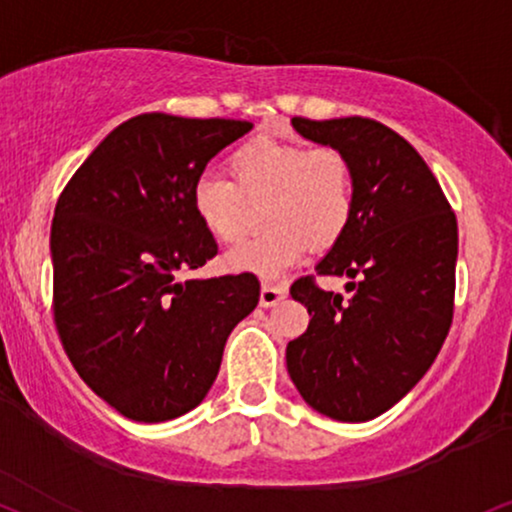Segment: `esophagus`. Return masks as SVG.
<instances>
[{
  "mask_svg": "<svg viewBox=\"0 0 512 512\" xmlns=\"http://www.w3.org/2000/svg\"><path fill=\"white\" fill-rule=\"evenodd\" d=\"M285 296H287V287L273 285V282H263V287H261V306L263 308L275 306L277 301H282Z\"/></svg>",
  "mask_w": 512,
  "mask_h": 512,
  "instance_id": "34e87169",
  "label": "esophagus"
}]
</instances>
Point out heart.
<instances>
[{"label":"heart","instance_id":"obj_1","mask_svg":"<svg viewBox=\"0 0 512 512\" xmlns=\"http://www.w3.org/2000/svg\"><path fill=\"white\" fill-rule=\"evenodd\" d=\"M232 181L220 173L199 175L192 206L218 242L244 237L251 204H263L261 235L227 254V266L275 277L313 249H330L344 237L356 206L353 163L337 147H306L261 135L230 156Z\"/></svg>","mask_w":512,"mask_h":512}]
</instances>
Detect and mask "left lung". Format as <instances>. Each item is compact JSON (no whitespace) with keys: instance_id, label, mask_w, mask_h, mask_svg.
Listing matches in <instances>:
<instances>
[{"instance_id":"left-lung-1","label":"left lung","mask_w":512,"mask_h":512,"mask_svg":"<svg viewBox=\"0 0 512 512\" xmlns=\"http://www.w3.org/2000/svg\"><path fill=\"white\" fill-rule=\"evenodd\" d=\"M306 140L337 147L356 173L344 237L315 266L349 277L325 292L306 275L289 294L311 323L287 344V370L308 406L339 422L382 415L430 370L449 334L458 223L437 178L399 132L372 118H292Z\"/></svg>"}]
</instances>
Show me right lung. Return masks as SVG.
<instances>
[{
    "instance_id": "add662e5",
    "label": "right lung",
    "mask_w": 512,
    "mask_h": 512,
    "mask_svg": "<svg viewBox=\"0 0 512 512\" xmlns=\"http://www.w3.org/2000/svg\"><path fill=\"white\" fill-rule=\"evenodd\" d=\"M251 128L142 113L104 137L56 201V332L87 387L125 418L197 408L227 337L258 304L254 273L180 280L218 254L194 213V182Z\"/></svg>"
}]
</instances>
